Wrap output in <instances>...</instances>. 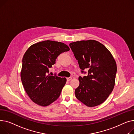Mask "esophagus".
I'll use <instances>...</instances> for the list:
<instances>
[{
	"mask_svg": "<svg viewBox=\"0 0 134 134\" xmlns=\"http://www.w3.org/2000/svg\"><path fill=\"white\" fill-rule=\"evenodd\" d=\"M72 80V78L71 77H68V78H66V80L67 81H70V80Z\"/></svg>",
	"mask_w": 134,
	"mask_h": 134,
	"instance_id": "34e87169",
	"label": "esophagus"
}]
</instances>
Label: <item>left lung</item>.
<instances>
[{
    "mask_svg": "<svg viewBox=\"0 0 134 134\" xmlns=\"http://www.w3.org/2000/svg\"><path fill=\"white\" fill-rule=\"evenodd\" d=\"M82 73L88 75L78 80L76 98L89 107L102 104L111 93L117 72L116 62L106 47L95 40L81 41L69 44Z\"/></svg>",
    "mask_w": 134,
    "mask_h": 134,
    "instance_id": "1",
    "label": "left lung"
}]
</instances>
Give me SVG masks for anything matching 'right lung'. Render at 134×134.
<instances>
[{
    "mask_svg": "<svg viewBox=\"0 0 134 134\" xmlns=\"http://www.w3.org/2000/svg\"><path fill=\"white\" fill-rule=\"evenodd\" d=\"M69 50L65 44L52 41L37 43L27 50L22 60L20 77L26 93L34 103L46 107L59 97L66 79L47 74L59 55Z\"/></svg>",
    "mask_w": 134,
    "mask_h": 134,
    "instance_id": "add662e5",
    "label": "right lung"
}]
</instances>
